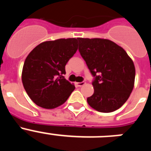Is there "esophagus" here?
<instances>
[{"mask_svg": "<svg viewBox=\"0 0 151 151\" xmlns=\"http://www.w3.org/2000/svg\"><path fill=\"white\" fill-rule=\"evenodd\" d=\"M76 85L77 86H78V87H82V86H83L84 85H85V82H76Z\"/></svg>", "mask_w": 151, "mask_h": 151, "instance_id": "esophagus-1", "label": "esophagus"}]
</instances>
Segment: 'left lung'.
I'll return each instance as SVG.
<instances>
[{
	"label": "left lung",
	"mask_w": 151,
	"mask_h": 151,
	"mask_svg": "<svg viewBox=\"0 0 151 151\" xmlns=\"http://www.w3.org/2000/svg\"><path fill=\"white\" fill-rule=\"evenodd\" d=\"M79 50L95 79L88 104L97 111L110 113L126 102L135 78L134 63L122 47L104 38H78Z\"/></svg>",
	"instance_id": "left-lung-1"
}]
</instances>
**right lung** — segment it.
Masks as SVG:
<instances>
[{"label": "right lung", "instance_id": "obj_1", "mask_svg": "<svg viewBox=\"0 0 151 151\" xmlns=\"http://www.w3.org/2000/svg\"><path fill=\"white\" fill-rule=\"evenodd\" d=\"M77 50L78 38H60L44 41L29 53L22 68V82L36 105L54 109L69 98L75 85L63 75Z\"/></svg>", "mask_w": 151, "mask_h": 151}]
</instances>
